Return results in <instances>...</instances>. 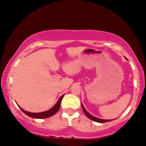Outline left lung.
Wrapping results in <instances>:
<instances>
[{
	"mask_svg": "<svg viewBox=\"0 0 146 146\" xmlns=\"http://www.w3.org/2000/svg\"><path fill=\"white\" fill-rule=\"evenodd\" d=\"M81 106L82 108V109H83V111L85 113V114L87 115V117L89 118L90 119L92 120V121H96V122H100V123H102V122H109V121H112V120H104V119H98V118H96L95 117H94L93 115H90L89 113H88L87 112L86 110L85 109V108H84V106L82 105V104H81Z\"/></svg>",
	"mask_w": 146,
	"mask_h": 146,
	"instance_id": "left-lung-1",
	"label": "left lung"
}]
</instances>
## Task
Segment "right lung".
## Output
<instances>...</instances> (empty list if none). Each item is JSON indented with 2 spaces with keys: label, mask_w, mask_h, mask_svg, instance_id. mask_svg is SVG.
<instances>
[{
  "label": "right lung",
  "mask_w": 146,
  "mask_h": 146,
  "mask_svg": "<svg viewBox=\"0 0 146 146\" xmlns=\"http://www.w3.org/2000/svg\"><path fill=\"white\" fill-rule=\"evenodd\" d=\"M64 95L60 97V99L58 100L57 103L55 104V106L53 107L52 108H51L50 110H48L47 111H45L42 112H38V113H32V112H29L27 111H24V109H22L21 107H19V108L21 109V111L23 112L24 114H26L27 115L29 116L32 118H35V119H44V118H47L50 117L51 116L54 115L56 113L59 111L60 108V105L61 101H62V99L63 98Z\"/></svg>",
  "instance_id": "1"
}]
</instances>
